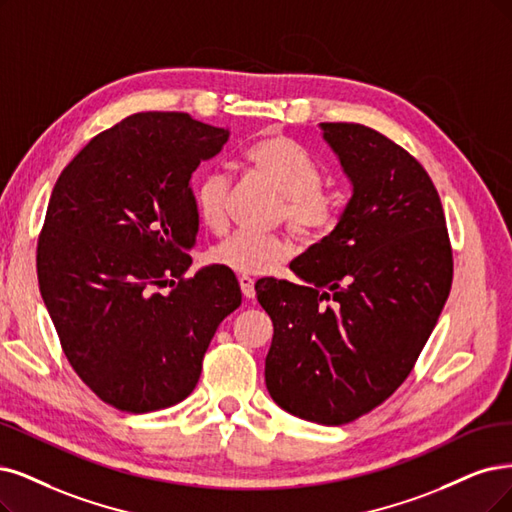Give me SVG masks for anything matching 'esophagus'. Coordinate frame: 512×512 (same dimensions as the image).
Masks as SVG:
<instances>
[{"mask_svg":"<svg viewBox=\"0 0 512 512\" xmlns=\"http://www.w3.org/2000/svg\"><path fill=\"white\" fill-rule=\"evenodd\" d=\"M238 285H240V291L246 299H253L255 297V280L251 276H240L238 278Z\"/></svg>","mask_w":512,"mask_h":512,"instance_id":"1","label":"esophagus"}]
</instances>
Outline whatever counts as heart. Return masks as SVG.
I'll return each instance as SVG.
<instances>
[{"mask_svg":"<svg viewBox=\"0 0 512 512\" xmlns=\"http://www.w3.org/2000/svg\"><path fill=\"white\" fill-rule=\"evenodd\" d=\"M244 162L280 196L276 219L306 246L329 238L346 213V194L323 185V170L297 141L280 130H268L244 149ZM230 179L221 170H206L192 189L196 215L211 232L227 225ZM291 253V242L280 234L238 232L219 242L211 261L236 274H268Z\"/></svg>","mask_w":512,"mask_h":512,"instance_id":"obj_1","label":"heart"}]
</instances>
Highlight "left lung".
I'll return each mask as SVG.
<instances>
[{
	"label": "left lung",
	"instance_id": "left-lung-1",
	"mask_svg": "<svg viewBox=\"0 0 512 512\" xmlns=\"http://www.w3.org/2000/svg\"><path fill=\"white\" fill-rule=\"evenodd\" d=\"M320 128L354 194L337 230L291 263L304 285L261 278L255 291L274 323L272 399L339 426L407 380L449 297L453 253L437 187L407 149L363 124Z\"/></svg>",
	"mask_w": 512,
	"mask_h": 512
}]
</instances>
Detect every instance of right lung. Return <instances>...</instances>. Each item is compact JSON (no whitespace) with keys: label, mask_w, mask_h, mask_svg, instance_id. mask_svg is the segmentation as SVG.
<instances>
[{"label":"right lung","mask_w":512,"mask_h":512,"mask_svg":"<svg viewBox=\"0 0 512 512\" xmlns=\"http://www.w3.org/2000/svg\"><path fill=\"white\" fill-rule=\"evenodd\" d=\"M227 137L189 113H132L52 189L37 238L40 291L73 371L120 411L192 394L219 323L242 301L230 270L185 278L198 234L189 179Z\"/></svg>","instance_id":"obj_1"}]
</instances>
